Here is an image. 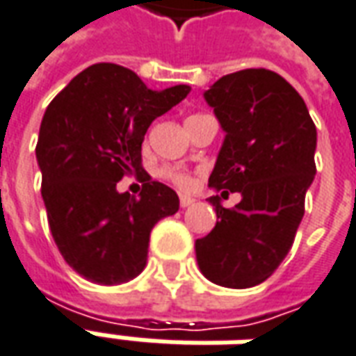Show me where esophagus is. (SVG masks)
Returning a JSON list of instances; mask_svg holds the SVG:
<instances>
[{"label": "esophagus", "mask_w": 356, "mask_h": 356, "mask_svg": "<svg viewBox=\"0 0 356 356\" xmlns=\"http://www.w3.org/2000/svg\"><path fill=\"white\" fill-rule=\"evenodd\" d=\"M179 204H181V208H188V206H193L194 204V198H191V196L183 194V196H181V200H179Z\"/></svg>", "instance_id": "34e87169"}]
</instances>
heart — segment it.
<instances>
[{"mask_svg":"<svg viewBox=\"0 0 356 356\" xmlns=\"http://www.w3.org/2000/svg\"><path fill=\"white\" fill-rule=\"evenodd\" d=\"M202 116V114H194V116H188L186 118V122H191L193 118H198ZM162 173L163 177L170 179V181H173L175 185L181 186V188H191L193 186V177L191 175H186V173H183V171H177V170H171V168H162Z\"/></svg>","mask_w":356,"mask_h":356,"instance_id":"b5f03b06","label":"heart"}]
</instances>
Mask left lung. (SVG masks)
<instances>
[{"label": "left lung", "mask_w": 356, "mask_h": 356, "mask_svg": "<svg viewBox=\"0 0 356 356\" xmlns=\"http://www.w3.org/2000/svg\"><path fill=\"white\" fill-rule=\"evenodd\" d=\"M227 133L209 175L221 196L240 193L232 209L209 196L217 221L196 240L204 276L225 288L267 280L290 252L316 173V127L301 95L265 68L227 74L204 93Z\"/></svg>", "instance_id": "8db88e82"}]
</instances>
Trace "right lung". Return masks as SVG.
<instances>
[{
    "label": "right lung",
    "instance_id": "1",
    "mask_svg": "<svg viewBox=\"0 0 356 356\" xmlns=\"http://www.w3.org/2000/svg\"><path fill=\"white\" fill-rule=\"evenodd\" d=\"M191 88L148 89L129 68H86L49 102L35 147L51 234L70 267L89 282L131 280L147 265L150 231L179 209L170 186L150 181L140 145L156 118ZM124 175L143 181L139 197L118 193Z\"/></svg>",
    "mask_w": 356,
    "mask_h": 356
}]
</instances>
